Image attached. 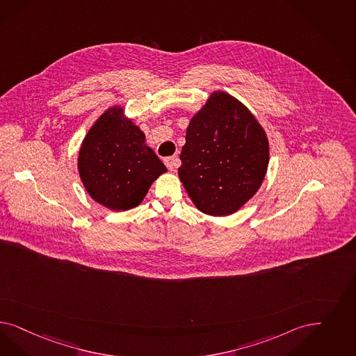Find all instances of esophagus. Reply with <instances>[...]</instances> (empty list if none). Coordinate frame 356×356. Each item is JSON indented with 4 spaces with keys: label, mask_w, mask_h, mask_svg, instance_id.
Here are the masks:
<instances>
[{
    "label": "esophagus",
    "mask_w": 356,
    "mask_h": 356,
    "mask_svg": "<svg viewBox=\"0 0 356 356\" xmlns=\"http://www.w3.org/2000/svg\"><path fill=\"white\" fill-rule=\"evenodd\" d=\"M164 164L167 165V168L170 171H173L175 168H177L180 165V159L176 158V156H170V158H165L164 159Z\"/></svg>",
    "instance_id": "34e87169"
}]
</instances>
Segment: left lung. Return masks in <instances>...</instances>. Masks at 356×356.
Segmentation results:
<instances>
[{
    "instance_id": "obj_1",
    "label": "left lung",
    "mask_w": 356,
    "mask_h": 356,
    "mask_svg": "<svg viewBox=\"0 0 356 356\" xmlns=\"http://www.w3.org/2000/svg\"><path fill=\"white\" fill-rule=\"evenodd\" d=\"M179 177L197 209L229 216L258 192L266 176L268 139L236 98L214 92L191 120Z\"/></svg>"
}]
</instances>
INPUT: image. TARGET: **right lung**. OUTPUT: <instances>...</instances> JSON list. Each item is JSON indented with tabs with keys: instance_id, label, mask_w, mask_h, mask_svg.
<instances>
[{
	"instance_id": "1",
	"label": "right lung",
	"mask_w": 356,
	"mask_h": 356,
	"mask_svg": "<svg viewBox=\"0 0 356 356\" xmlns=\"http://www.w3.org/2000/svg\"><path fill=\"white\" fill-rule=\"evenodd\" d=\"M165 171L140 129L123 118L121 108L99 117L79 152V172L88 193L111 210L138 207Z\"/></svg>"
}]
</instances>
